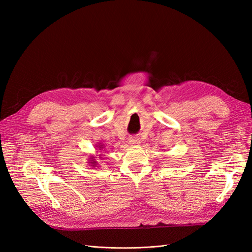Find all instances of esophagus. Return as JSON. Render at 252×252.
Instances as JSON below:
<instances>
[{
	"mask_svg": "<svg viewBox=\"0 0 252 252\" xmlns=\"http://www.w3.org/2000/svg\"><path fill=\"white\" fill-rule=\"evenodd\" d=\"M140 143V139L136 138V136H130L129 138V144L130 145H138Z\"/></svg>",
	"mask_w": 252,
	"mask_h": 252,
	"instance_id": "obj_1",
	"label": "esophagus"
}]
</instances>
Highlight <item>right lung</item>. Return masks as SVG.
<instances>
[{
    "instance_id": "add662e5",
    "label": "right lung",
    "mask_w": 252,
    "mask_h": 252,
    "mask_svg": "<svg viewBox=\"0 0 252 252\" xmlns=\"http://www.w3.org/2000/svg\"><path fill=\"white\" fill-rule=\"evenodd\" d=\"M97 149H96V154L95 155H90V157L88 158L89 159H88V163L90 164V166L91 167H97L98 165H97V162L95 161V158L96 157H98L100 158V159H104V155H102L103 152H105V150H106V148H105V145L104 144H101V143H98L96 146H95ZM97 153H100V155H97Z\"/></svg>"
}]
</instances>
